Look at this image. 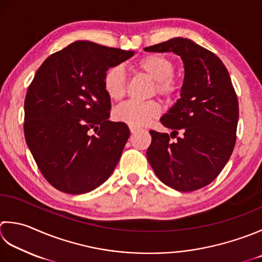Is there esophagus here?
Masks as SVG:
<instances>
[{"label": "esophagus", "instance_id": "esophagus-1", "mask_svg": "<svg viewBox=\"0 0 262 262\" xmlns=\"http://www.w3.org/2000/svg\"><path fill=\"white\" fill-rule=\"evenodd\" d=\"M129 129H130V133H136L138 130V128L134 126H129Z\"/></svg>", "mask_w": 262, "mask_h": 262}]
</instances>
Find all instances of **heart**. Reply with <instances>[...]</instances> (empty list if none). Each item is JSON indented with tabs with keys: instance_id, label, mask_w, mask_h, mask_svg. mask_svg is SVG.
<instances>
[{
	"instance_id": "1",
	"label": "heart",
	"mask_w": 262,
	"mask_h": 262,
	"mask_svg": "<svg viewBox=\"0 0 262 262\" xmlns=\"http://www.w3.org/2000/svg\"><path fill=\"white\" fill-rule=\"evenodd\" d=\"M137 68L143 74L155 80L153 92L166 100H171L179 92V84L173 76L175 63L165 54H147L138 61ZM103 89L106 95L114 101L124 99L127 90V77L124 67L117 64L105 71L103 76ZM160 115V105L157 101L136 102L128 101L115 110L118 121L134 127L148 124Z\"/></svg>"
}]
</instances>
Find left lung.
Instances as JSON below:
<instances>
[{"instance_id": "8db88e82", "label": "left lung", "mask_w": 262, "mask_h": 262, "mask_svg": "<svg viewBox=\"0 0 262 262\" xmlns=\"http://www.w3.org/2000/svg\"><path fill=\"white\" fill-rule=\"evenodd\" d=\"M145 51L176 53L185 69L181 99L160 119L172 133L150 130L147 160L169 187L196 191L213 182L232 156L238 121L236 92L223 61L191 39L171 38Z\"/></svg>"}]
</instances>
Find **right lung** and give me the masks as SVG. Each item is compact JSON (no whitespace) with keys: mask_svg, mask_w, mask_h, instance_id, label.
<instances>
[{"mask_svg":"<svg viewBox=\"0 0 262 262\" xmlns=\"http://www.w3.org/2000/svg\"><path fill=\"white\" fill-rule=\"evenodd\" d=\"M133 55L134 51L77 40L36 71L25 99L24 133L39 171L54 188L91 192L115 170L130 132L125 122L109 120L103 76Z\"/></svg>","mask_w":262,"mask_h":262,"instance_id":"right-lung-1","label":"right lung"}]
</instances>
